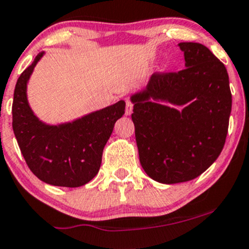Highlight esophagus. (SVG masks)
Instances as JSON below:
<instances>
[{
    "label": "esophagus",
    "instance_id": "34e87169",
    "mask_svg": "<svg viewBox=\"0 0 249 249\" xmlns=\"http://www.w3.org/2000/svg\"><path fill=\"white\" fill-rule=\"evenodd\" d=\"M132 111H133V103L130 102L129 100H127L125 101V115L129 116V115L132 114Z\"/></svg>",
    "mask_w": 249,
    "mask_h": 249
}]
</instances>
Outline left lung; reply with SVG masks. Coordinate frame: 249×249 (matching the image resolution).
<instances>
[{
	"instance_id": "1",
	"label": "left lung",
	"mask_w": 249,
	"mask_h": 249,
	"mask_svg": "<svg viewBox=\"0 0 249 249\" xmlns=\"http://www.w3.org/2000/svg\"><path fill=\"white\" fill-rule=\"evenodd\" d=\"M185 69L154 73L133 93L132 120L143 171L162 184L202 175L223 149L231 111L227 69L198 42H180Z\"/></svg>"
}]
</instances>
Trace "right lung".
<instances>
[{
  "label": "right lung",
  "instance_id": "right-lung-1",
  "mask_svg": "<svg viewBox=\"0 0 249 249\" xmlns=\"http://www.w3.org/2000/svg\"><path fill=\"white\" fill-rule=\"evenodd\" d=\"M40 52L18 77L13 101V130L32 172L54 186L78 188L98 173L103 148L115 122L124 114V101L92 111L71 122L49 124L32 110L27 98L28 81L44 57Z\"/></svg>",
  "mask_w": 249,
  "mask_h": 249
}]
</instances>
